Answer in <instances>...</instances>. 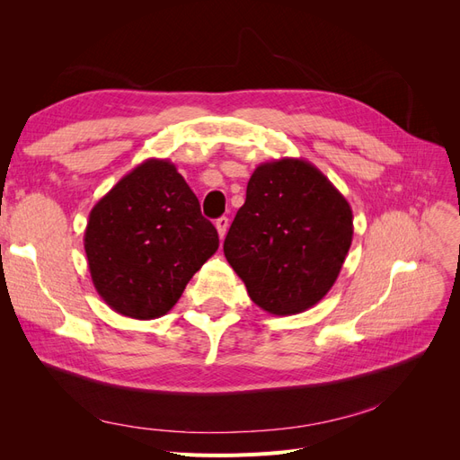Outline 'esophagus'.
Masks as SVG:
<instances>
[{
    "mask_svg": "<svg viewBox=\"0 0 460 460\" xmlns=\"http://www.w3.org/2000/svg\"><path fill=\"white\" fill-rule=\"evenodd\" d=\"M215 226H217V232H218V235H220V240H225V235H226V232H228V218H226V217H220V218L215 222Z\"/></svg>",
    "mask_w": 460,
    "mask_h": 460,
    "instance_id": "obj_1",
    "label": "esophagus"
}]
</instances>
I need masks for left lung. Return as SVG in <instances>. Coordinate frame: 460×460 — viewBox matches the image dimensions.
I'll list each match as a JSON object with an SVG mask.
<instances>
[{"mask_svg": "<svg viewBox=\"0 0 460 460\" xmlns=\"http://www.w3.org/2000/svg\"><path fill=\"white\" fill-rule=\"evenodd\" d=\"M353 240V211L305 159L261 163L225 240L252 301L276 316L311 309L338 280Z\"/></svg>", "mask_w": 460, "mask_h": 460, "instance_id": "left-lung-1", "label": "left lung"}]
</instances>
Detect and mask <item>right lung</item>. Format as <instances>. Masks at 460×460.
I'll return each mask as SVG.
<instances>
[{"label":"right lung","instance_id":"right-lung-1","mask_svg":"<svg viewBox=\"0 0 460 460\" xmlns=\"http://www.w3.org/2000/svg\"><path fill=\"white\" fill-rule=\"evenodd\" d=\"M97 294L119 314L169 313L218 249L217 228L176 166L146 159L93 205L84 232Z\"/></svg>","mask_w":460,"mask_h":460}]
</instances>
